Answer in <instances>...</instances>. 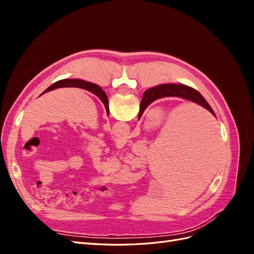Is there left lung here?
I'll list each match as a JSON object with an SVG mask.
<instances>
[{
	"label": "left lung",
	"instance_id": "1",
	"mask_svg": "<svg viewBox=\"0 0 254 254\" xmlns=\"http://www.w3.org/2000/svg\"><path fill=\"white\" fill-rule=\"evenodd\" d=\"M65 87H74V88H80V89H84L89 92H92V93L95 94L101 101L103 102V104L106 107L107 112L109 113V102H108V97H107L106 93L104 92V90L97 86L95 83L92 82H88L84 80H80V79H64V80H59L55 83H53L52 86H50L47 90H45L42 94L47 93L49 91L55 90L58 88H65ZM41 94V95H42Z\"/></svg>",
	"mask_w": 254,
	"mask_h": 254
}]
</instances>
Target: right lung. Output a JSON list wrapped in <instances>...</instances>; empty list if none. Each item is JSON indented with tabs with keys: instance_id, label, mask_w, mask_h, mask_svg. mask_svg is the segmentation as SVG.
Listing matches in <instances>:
<instances>
[{
	"instance_id": "right-lung-1",
	"label": "right lung",
	"mask_w": 254,
	"mask_h": 254,
	"mask_svg": "<svg viewBox=\"0 0 254 254\" xmlns=\"http://www.w3.org/2000/svg\"><path fill=\"white\" fill-rule=\"evenodd\" d=\"M167 96H177L184 99H189V101H191L204 107L205 109H207L212 114H214V111L212 110L210 105L207 104V102L203 98V96L195 89L184 86V84L166 83V84H160V86L150 88L144 92L141 105H140V112H139L140 117L143 114L144 110L147 108L153 101H156L158 98L167 97Z\"/></svg>"
}]
</instances>
